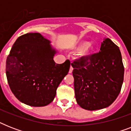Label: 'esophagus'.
<instances>
[{
	"label": "esophagus",
	"instance_id": "obj_1",
	"mask_svg": "<svg viewBox=\"0 0 131 131\" xmlns=\"http://www.w3.org/2000/svg\"><path fill=\"white\" fill-rule=\"evenodd\" d=\"M73 68L72 67V66L71 65V67H70V69H69V73H71L72 71H73Z\"/></svg>",
	"mask_w": 131,
	"mask_h": 131
}]
</instances>
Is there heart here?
Masks as SVG:
<instances>
[{
	"label": "heart",
	"instance_id": "obj_1",
	"mask_svg": "<svg viewBox=\"0 0 131 131\" xmlns=\"http://www.w3.org/2000/svg\"><path fill=\"white\" fill-rule=\"evenodd\" d=\"M94 45L92 43H87L86 41H81L76 46V49H80V53L83 56L88 55L94 49Z\"/></svg>",
	"mask_w": 131,
	"mask_h": 131
}]
</instances>
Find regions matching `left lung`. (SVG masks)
Wrapping results in <instances>:
<instances>
[{
    "instance_id": "8db88e82",
    "label": "left lung",
    "mask_w": 131,
    "mask_h": 131,
    "mask_svg": "<svg viewBox=\"0 0 131 131\" xmlns=\"http://www.w3.org/2000/svg\"><path fill=\"white\" fill-rule=\"evenodd\" d=\"M100 50L71 63L77 103L90 111L113 103L124 80V67L119 47L107 38Z\"/></svg>"
}]
</instances>
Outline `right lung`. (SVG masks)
Returning <instances> with one entry per match:
<instances>
[{"label": "right lung", "instance_id": "add662e5", "mask_svg": "<svg viewBox=\"0 0 131 131\" xmlns=\"http://www.w3.org/2000/svg\"><path fill=\"white\" fill-rule=\"evenodd\" d=\"M49 41L40 33L20 36L6 61V75L11 92L21 103L43 107L53 101L56 90L69 71L70 61L56 64Z\"/></svg>", "mask_w": 131, "mask_h": 131}]
</instances>
